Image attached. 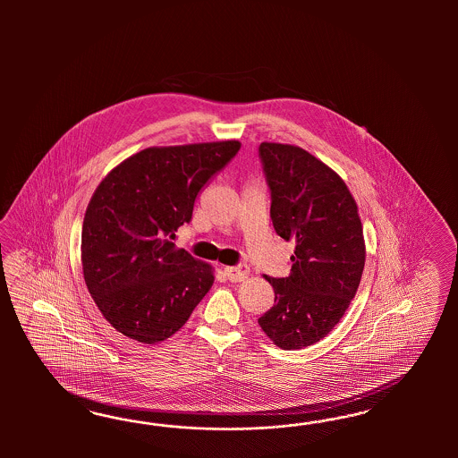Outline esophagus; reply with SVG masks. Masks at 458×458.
<instances>
[{
  "mask_svg": "<svg viewBox=\"0 0 458 458\" xmlns=\"http://www.w3.org/2000/svg\"><path fill=\"white\" fill-rule=\"evenodd\" d=\"M250 268L249 265L240 264L235 267H226L225 268V276L228 277L230 282H242L249 277Z\"/></svg>",
  "mask_w": 458,
  "mask_h": 458,
  "instance_id": "34e87169",
  "label": "esophagus"
}]
</instances>
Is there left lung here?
<instances>
[{"label": "left lung", "instance_id": "obj_1", "mask_svg": "<svg viewBox=\"0 0 458 458\" xmlns=\"http://www.w3.org/2000/svg\"><path fill=\"white\" fill-rule=\"evenodd\" d=\"M270 218L293 240L289 277H268L276 304L259 319L282 349H302L331 333L360 287L364 238L358 207L331 167L297 146L262 142Z\"/></svg>", "mask_w": 458, "mask_h": 458}]
</instances>
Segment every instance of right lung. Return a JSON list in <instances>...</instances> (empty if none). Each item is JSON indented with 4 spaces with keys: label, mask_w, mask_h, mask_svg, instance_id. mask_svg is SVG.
Here are the masks:
<instances>
[{
    "label": "right lung",
    "mask_w": 458,
    "mask_h": 458,
    "mask_svg": "<svg viewBox=\"0 0 458 458\" xmlns=\"http://www.w3.org/2000/svg\"><path fill=\"white\" fill-rule=\"evenodd\" d=\"M238 149V140L149 148L98 184L83 218V278L119 333L144 344L165 341L211 289V267L171 240Z\"/></svg>",
    "instance_id": "right-lung-1"
}]
</instances>
